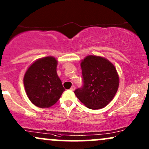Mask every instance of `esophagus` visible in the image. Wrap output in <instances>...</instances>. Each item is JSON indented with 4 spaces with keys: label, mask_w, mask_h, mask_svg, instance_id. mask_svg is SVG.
I'll return each instance as SVG.
<instances>
[{
    "label": "esophagus",
    "mask_w": 149,
    "mask_h": 149,
    "mask_svg": "<svg viewBox=\"0 0 149 149\" xmlns=\"http://www.w3.org/2000/svg\"><path fill=\"white\" fill-rule=\"evenodd\" d=\"M70 90H71V91H73L75 90V86H72L71 87V88H70Z\"/></svg>",
    "instance_id": "34e87169"
}]
</instances>
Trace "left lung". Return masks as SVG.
<instances>
[{
	"instance_id": "obj_1",
	"label": "left lung",
	"mask_w": 149,
	"mask_h": 149,
	"mask_svg": "<svg viewBox=\"0 0 149 149\" xmlns=\"http://www.w3.org/2000/svg\"><path fill=\"white\" fill-rule=\"evenodd\" d=\"M83 87L74 91L86 107L103 108L114 98L120 84V77L113 63L107 58L88 55L81 61Z\"/></svg>"
}]
</instances>
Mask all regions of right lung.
<instances>
[{"label": "right lung", "mask_w": 149, "mask_h": 149, "mask_svg": "<svg viewBox=\"0 0 149 149\" xmlns=\"http://www.w3.org/2000/svg\"><path fill=\"white\" fill-rule=\"evenodd\" d=\"M57 64L55 57H43L34 61L24 73L23 83L26 94L37 107H52L65 91L57 75Z\"/></svg>", "instance_id": "obj_1"}]
</instances>
